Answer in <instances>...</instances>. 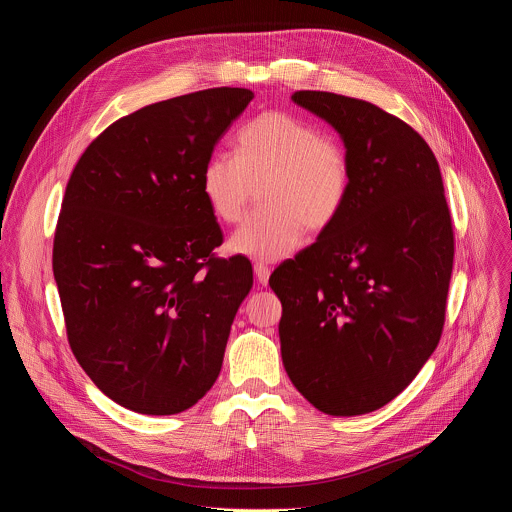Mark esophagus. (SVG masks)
<instances>
[{
	"label": "esophagus",
	"instance_id": "34e87169",
	"mask_svg": "<svg viewBox=\"0 0 512 512\" xmlns=\"http://www.w3.org/2000/svg\"><path fill=\"white\" fill-rule=\"evenodd\" d=\"M253 271H255V279H257V283L267 285L269 275H271V269H269L267 265H263V263H255V265H253Z\"/></svg>",
	"mask_w": 512,
	"mask_h": 512
}]
</instances>
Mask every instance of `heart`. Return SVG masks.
Listing matches in <instances>:
<instances>
[{"label":"heart","mask_w":512,"mask_h":512,"mask_svg":"<svg viewBox=\"0 0 512 512\" xmlns=\"http://www.w3.org/2000/svg\"><path fill=\"white\" fill-rule=\"evenodd\" d=\"M263 210L229 239V249L259 261L294 253L308 231L330 227L350 190V160L342 145L314 123L267 111L237 135L235 156L212 154L200 174L202 196L221 223L241 221L259 188Z\"/></svg>","instance_id":"1"}]
</instances>
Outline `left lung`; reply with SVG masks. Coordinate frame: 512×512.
I'll list each match as a JSON object with an SVG mask.
<instances>
[{"instance_id":"left-lung-1","label":"left lung","mask_w":512,"mask_h":512,"mask_svg":"<svg viewBox=\"0 0 512 512\" xmlns=\"http://www.w3.org/2000/svg\"><path fill=\"white\" fill-rule=\"evenodd\" d=\"M350 160L336 221L279 265L281 358L322 413L350 417L393 401L440 342L454 265L442 172L425 139L373 103L298 91Z\"/></svg>"}]
</instances>
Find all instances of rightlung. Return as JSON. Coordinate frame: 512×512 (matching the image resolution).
<instances>
[{
	"label": "right lung",
	"instance_id": "add662e5",
	"mask_svg": "<svg viewBox=\"0 0 512 512\" xmlns=\"http://www.w3.org/2000/svg\"><path fill=\"white\" fill-rule=\"evenodd\" d=\"M249 89H206L109 125L70 174L52 269L68 344L89 379L143 415L190 409L223 367L253 285L249 259H216L223 233L200 174Z\"/></svg>",
	"mask_w": 512,
	"mask_h": 512
}]
</instances>
